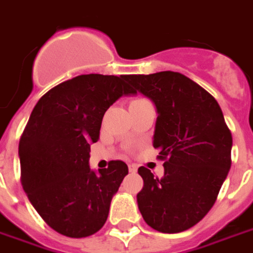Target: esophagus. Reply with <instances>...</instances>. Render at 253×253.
<instances>
[{
  "mask_svg": "<svg viewBox=\"0 0 253 253\" xmlns=\"http://www.w3.org/2000/svg\"><path fill=\"white\" fill-rule=\"evenodd\" d=\"M128 171H130V173H136L135 165H128Z\"/></svg>",
  "mask_w": 253,
  "mask_h": 253,
  "instance_id": "obj_1",
  "label": "esophagus"
}]
</instances>
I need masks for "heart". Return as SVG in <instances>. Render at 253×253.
Segmentation results:
<instances>
[{
	"mask_svg": "<svg viewBox=\"0 0 253 253\" xmlns=\"http://www.w3.org/2000/svg\"><path fill=\"white\" fill-rule=\"evenodd\" d=\"M136 102H143V99H138V100H134L132 103H136Z\"/></svg>",
	"mask_w": 253,
	"mask_h": 253,
	"instance_id": "b5f03b06",
	"label": "heart"
}]
</instances>
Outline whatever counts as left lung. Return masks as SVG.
<instances>
[{
    "mask_svg": "<svg viewBox=\"0 0 253 253\" xmlns=\"http://www.w3.org/2000/svg\"><path fill=\"white\" fill-rule=\"evenodd\" d=\"M134 93L157 110L153 146L165 160L157 178L141 166L143 189L136 203L143 220L162 233H178L201 221L211 211L231 169L232 135L218 103L185 75L164 71L127 75Z\"/></svg>",
    "mask_w": 253,
    "mask_h": 253,
    "instance_id": "8db88e82",
    "label": "left lung"
}]
</instances>
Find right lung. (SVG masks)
Returning a JSON list of instances; mask_svg holds the SVG:
<instances>
[{"instance_id": "1", "label": "right lung", "mask_w": 253, "mask_h": 253, "mask_svg": "<svg viewBox=\"0 0 253 253\" xmlns=\"http://www.w3.org/2000/svg\"><path fill=\"white\" fill-rule=\"evenodd\" d=\"M134 91L126 75H80L56 85L37 102L22 132L21 184L48 225L68 237L91 236L104 225L110 205L128 174L123 161L89 168L104 112Z\"/></svg>"}]
</instances>
